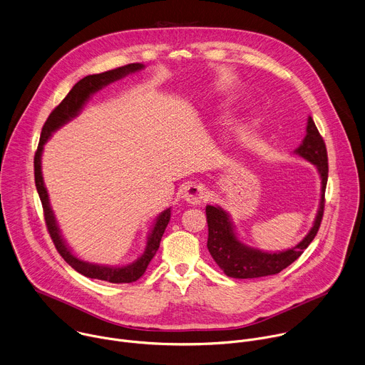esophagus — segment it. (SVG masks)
Instances as JSON below:
<instances>
[{
    "instance_id": "obj_1",
    "label": "esophagus",
    "mask_w": 365,
    "mask_h": 365,
    "mask_svg": "<svg viewBox=\"0 0 365 365\" xmlns=\"http://www.w3.org/2000/svg\"><path fill=\"white\" fill-rule=\"evenodd\" d=\"M208 197L207 188L202 184H190L184 188L182 192V198L188 202V204H201L202 201H205Z\"/></svg>"
}]
</instances>
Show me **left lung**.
Segmentation results:
<instances>
[{"mask_svg": "<svg viewBox=\"0 0 365 365\" xmlns=\"http://www.w3.org/2000/svg\"><path fill=\"white\" fill-rule=\"evenodd\" d=\"M295 154L314 164L321 177V200L314 226L295 247L283 252H264L249 247L239 240L229 212H226L220 205L205 207L208 225L207 247L214 262L227 276L236 279H253L276 274L289 264H292L315 239L322 222L325 207L328 155L325 142L311 116L308 118L307 135L302 143L295 150Z\"/></svg>", "mask_w": 365, "mask_h": 365, "instance_id": "8db88e82", "label": "left lung"}]
</instances>
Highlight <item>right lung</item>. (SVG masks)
Segmentation results:
<instances>
[{"mask_svg":"<svg viewBox=\"0 0 365 365\" xmlns=\"http://www.w3.org/2000/svg\"><path fill=\"white\" fill-rule=\"evenodd\" d=\"M142 68H143V64L130 63V64H126V66H122V67H118V68H113V70H109V71L99 73V75L86 76L82 81H79L75 86L71 88V91L67 93V96L60 102V105L57 108H54V110L48 115L46 123L41 129L38 148H37V153L34 155L36 187H37V192L40 195L41 204H43L46 226H47V230L50 233V237H51L57 252L73 269H75L79 273H82L83 276L91 277V279L106 280V282H110V283H132V282L138 280L145 273L150 262L155 256V253L160 247L161 237H163V235H164V232H165V229L170 223L171 208L164 210L157 217L155 225H154V227H153V230L148 236L147 246H145L143 253L135 262H132L129 264H125V266H103V264H96V263H89V262L81 260L78 256L73 255V252L68 249V246L66 245V242L63 240V237L60 235V229L57 226L54 212L50 207L48 194H47V190L44 187V181H43L41 154H43L44 143L48 140L51 133L56 132L60 126H63L68 120H71L73 118H76L81 113L85 103L91 99V96L93 93H96L102 88L108 86L109 83L116 82V81L128 76L129 73H135V71H139Z\"/></svg>","mask_w":365,"mask_h":365,"instance_id":"right-lung-1","label":"right lung"}]
</instances>
